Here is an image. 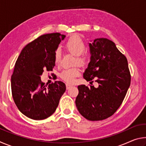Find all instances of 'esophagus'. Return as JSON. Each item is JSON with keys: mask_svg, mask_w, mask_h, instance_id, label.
<instances>
[{"mask_svg": "<svg viewBox=\"0 0 146 146\" xmlns=\"http://www.w3.org/2000/svg\"><path fill=\"white\" fill-rule=\"evenodd\" d=\"M71 87H72V86L68 84H66V89H67V90H69V89H70Z\"/></svg>", "mask_w": 146, "mask_h": 146, "instance_id": "1", "label": "esophagus"}]
</instances>
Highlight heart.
I'll list each match as a JSON object with an SVG mask.
<instances>
[{
  "label": "heart",
  "mask_w": 146,
  "mask_h": 146,
  "mask_svg": "<svg viewBox=\"0 0 146 146\" xmlns=\"http://www.w3.org/2000/svg\"><path fill=\"white\" fill-rule=\"evenodd\" d=\"M64 47L68 52L76 55V63L78 62L82 66H86L90 63V56L88 54L84 53L86 50V44L79 36H71L66 42ZM53 57L55 64H58L60 63L62 53L60 49H56L54 51ZM80 73V70L78 67L66 69L61 72L60 77L66 82L72 83L75 81L76 76H79Z\"/></svg>",
  "instance_id": "obj_1"
}]
</instances>
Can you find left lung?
I'll return each mask as SVG.
<instances>
[{
	"instance_id": "left-lung-1",
	"label": "left lung",
	"mask_w": 146,
	"mask_h": 146,
	"mask_svg": "<svg viewBox=\"0 0 146 146\" xmlns=\"http://www.w3.org/2000/svg\"><path fill=\"white\" fill-rule=\"evenodd\" d=\"M90 48L91 60L84 78H95L98 86H78L75 104L86 119L102 120L112 116L122 104L130 86L131 74L126 57L111 40L97 38Z\"/></svg>"
}]
</instances>
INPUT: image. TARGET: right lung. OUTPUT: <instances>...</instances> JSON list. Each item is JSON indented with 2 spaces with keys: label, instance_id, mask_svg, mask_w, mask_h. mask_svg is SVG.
<instances>
[{
  "label": "right lung",
  "instance_id": "1",
  "mask_svg": "<svg viewBox=\"0 0 146 146\" xmlns=\"http://www.w3.org/2000/svg\"><path fill=\"white\" fill-rule=\"evenodd\" d=\"M65 36L59 33L42 35L27 44L17 58L11 78L12 97L27 117L43 120L50 117L65 92L66 84L61 81L45 85L40 79L44 70H53L54 51Z\"/></svg>",
  "mask_w": 146,
  "mask_h": 146
}]
</instances>
